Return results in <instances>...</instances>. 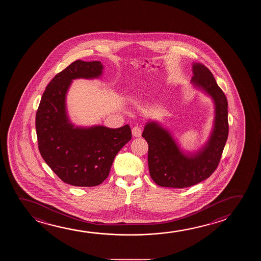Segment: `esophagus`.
<instances>
[{
	"label": "esophagus",
	"instance_id": "esophagus-1",
	"mask_svg": "<svg viewBox=\"0 0 261 261\" xmlns=\"http://www.w3.org/2000/svg\"><path fill=\"white\" fill-rule=\"evenodd\" d=\"M133 136L135 137H140L142 136V128L139 126H135L132 129Z\"/></svg>",
	"mask_w": 261,
	"mask_h": 261
}]
</instances>
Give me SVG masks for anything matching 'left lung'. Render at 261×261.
Returning <instances> with one entry per match:
<instances>
[{
  "mask_svg": "<svg viewBox=\"0 0 261 261\" xmlns=\"http://www.w3.org/2000/svg\"><path fill=\"white\" fill-rule=\"evenodd\" d=\"M191 82L210 95L216 105L215 126L205 146L196 153L186 154L166 129L149 122L142 136L148 143V167L152 180L161 187L183 189L209 178L216 170L229 133L228 102L210 70L193 64Z\"/></svg>",
  "mask_w": 261,
  "mask_h": 261,
  "instance_id": "obj_1",
  "label": "left lung"
}]
</instances>
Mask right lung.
<instances>
[{
    "label": "right lung",
    "instance_id": "obj_1",
    "mask_svg": "<svg viewBox=\"0 0 261 261\" xmlns=\"http://www.w3.org/2000/svg\"><path fill=\"white\" fill-rule=\"evenodd\" d=\"M102 69L99 61H74L51 80L36 114L42 158L69 185L101 184L108 178L117 152L132 138L128 125L116 129L102 125L81 128L69 122L65 96L72 80L98 78Z\"/></svg>",
    "mask_w": 261,
    "mask_h": 261
}]
</instances>
